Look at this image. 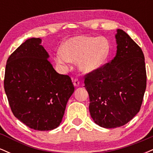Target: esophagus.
I'll return each instance as SVG.
<instances>
[{"label":"esophagus","mask_w":153,"mask_h":153,"mask_svg":"<svg viewBox=\"0 0 153 153\" xmlns=\"http://www.w3.org/2000/svg\"><path fill=\"white\" fill-rule=\"evenodd\" d=\"M73 85H74L75 87L79 86V85H80V82H79L78 79L75 78V79H74V80H73Z\"/></svg>","instance_id":"obj_1"}]
</instances>
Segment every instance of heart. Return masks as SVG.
I'll list each match as a JSON object with an SVG mask.
<instances>
[{"label": "heart", "mask_w": 153, "mask_h": 153, "mask_svg": "<svg viewBox=\"0 0 153 153\" xmlns=\"http://www.w3.org/2000/svg\"><path fill=\"white\" fill-rule=\"evenodd\" d=\"M56 60L66 66L69 62H78L83 73H91L102 65L109 52V44L104 37L73 36L62 45Z\"/></svg>", "instance_id": "b5f03b06"}]
</instances>
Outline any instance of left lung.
I'll list each match as a JSON object with an SVG mask.
<instances>
[{
  "mask_svg": "<svg viewBox=\"0 0 153 153\" xmlns=\"http://www.w3.org/2000/svg\"><path fill=\"white\" fill-rule=\"evenodd\" d=\"M117 53L110 62L85 75L89 111L100 127H122L140 111L146 89L145 57L122 29L115 36Z\"/></svg>",
  "mask_w": 153,
  "mask_h": 153,
  "instance_id": "left-lung-1",
  "label": "left lung"
}]
</instances>
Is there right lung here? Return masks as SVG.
I'll return each mask as SVG.
<instances>
[{
	"mask_svg": "<svg viewBox=\"0 0 153 153\" xmlns=\"http://www.w3.org/2000/svg\"><path fill=\"white\" fill-rule=\"evenodd\" d=\"M39 38L26 40L8 57L4 89L13 115L31 129L48 131L60 124L75 88L54 71Z\"/></svg>",
	"mask_w": 153,
	"mask_h": 153,
	"instance_id": "1",
	"label": "right lung"
}]
</instances>
